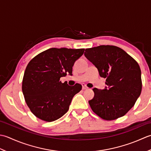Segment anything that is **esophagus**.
Masks as SVG:
<instances>
[{"mask_svg": "<svg viewBox=\"0 0 151 151\" xmlns=\"http://www.w3.org/2000/svg\"><path fill=\"white\" fill-rule=\"evenodd\" d=\"M82 88H83V90H86V89H88V87L86 85H85V84H83L82 85Z\"/></svg>", "mask_w": 151, "mask_h": 151, "instance_id": "1", "label": "esophagus"}]
</instances>
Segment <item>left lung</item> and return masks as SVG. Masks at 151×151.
I'll return each instance as SVG.
<instances>
[{
	"mask_svg": "<svg viewBox=\"0 0 151 151\" xmlns=\"http://www.w3.org/2000/svg\"><path fill=\"white\" fill-rule=\"evenodd\" d=\"M85 56L96 66L107 88H93L94 96L88 101L94 113L106 121L127 114L134 106L142 89L139 64L127 52L115 45L86 49Z\"/></svg>",
	"mask_w": 151,
	"mask_h": 151,
	"instance_id": "8db88e82",
	"label": "left lung"
}]
</instances>
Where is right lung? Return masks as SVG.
<instances>
[{"label":"right lung","mask_w":151,"mask_h":151,"mask_svg":"<svg viewBox=\"0 0 151 151\" xmlns=\"http://www.w3.org/2000/svg\"><path fill=\"white\" fill-rule=\"evenodd\" d=\"M85 49L50 48L37 55L26 67L22 91L29 109L36 117L46 122L60 118L68 111L74 95L81 85L68 86L60 81L68 73L72 75L75 61Z\"/></svg>","instance_id":"1"}]
</instances>
